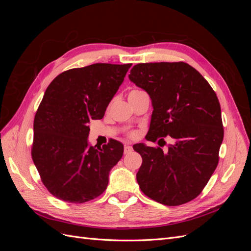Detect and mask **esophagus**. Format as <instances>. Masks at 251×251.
<instances>
[{
	"mask_svg": "<svg viewBox=\"0 0 251 251\" xmlns=\"http://www.w3.org/2000/svg\"><path fill=\"white\" fill-rule=\"evenodd\" d=\"M132 151H133V148L131 146H128V144H126V146H125V154H130Z\"/></svg>",
	"mask_w": 251,
	"mask_h": 251,
	"instance_id": "34e87169",
	"label": "esophagus"
}]
</instances>
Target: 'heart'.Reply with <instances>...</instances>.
I'll return each instance as SVG.
<instances>
[{"label":"heart","mask_w":251,"mask_h":251,"mask_svg":"<svg viewBox=\"0 0 251 251\" xmlns=\"http://www.w3.org/2000/svg\"><path fill=\"white\" fill-rule=\"evenodd\" d=\"M136 92H138V90H133V91H131L130 92V94H132V93H136ZM135 133L134 132H132V133H130L128 134V137H135Z\"/></svg>","instance_id":"b5f03b06"}]
</instances>
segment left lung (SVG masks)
Masks as SVG:
<instances>
[{"instance_id":"left-lung-1","label":"left lung","mask_w":251,"mask_h":251,"mask_svg":"<svg viewBox=\"0 0 251 251\" xmlns=\"http://www.w3.org/2000/svg\"><path fill=\"white\" fill-rule=\"evenodd\" d=\"M128 78L146 90L153 103L147 139L174 140L166 151L135 144L142 157L136 175L141 192L151 200L178 206L198 197L219 163L224 128L215 91L184 62L135 65Z\"/></svg>"}]
</instances>
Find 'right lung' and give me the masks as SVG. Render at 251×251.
Wrapping results in <instances>:
<instances>
[{"label":"right lung","instance_id":"add662e5","mask_svg":"<svg viewBox=\"0 0 251 251\" xmlns=\"http://www.w3.org/2000/svg\"><path fill=\"white\" fill-rule=\"evenodd\" d=\"M132 64H93L64 71L51 81L33 123L32 160L48 192L80 204L100 196L124 154L111 139L89 147V124L101 119Z\"/></svg>","mask_w":251,"mask_h":251}]
</instances>
